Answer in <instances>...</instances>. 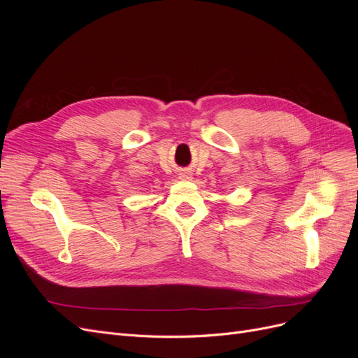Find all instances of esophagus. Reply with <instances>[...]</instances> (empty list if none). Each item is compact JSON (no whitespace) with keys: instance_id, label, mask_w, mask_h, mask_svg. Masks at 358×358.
<instances>
[{"instance_id":"1","label":"esophagus","mask_w":358,"mask_h":358,"mask_svg":"<svg viewBox=\"0 0 358 358\" xmlns=\"http://www.w3.org/2000/svg\"><path fill=\"white\" fill-rule=\"evenodd\" d=\"M182 180H191L192 179V175L189 171H182L180 176H179Z\"/></svg>"}]
</instances>
